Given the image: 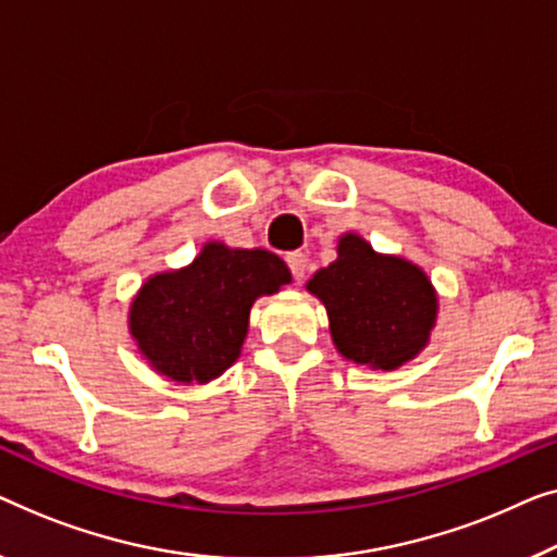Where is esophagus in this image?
Returning a JSON list of instances; mask_svg holds the SVG:
<instances>
[{"mask_svg": "<svg viewBox=\"0 0 557 557\" xmlns=\"http://www.w3.org/2000/svg\"><path fill=\"white\" fill-rule=\"evenodd\" d=\"M285 262H287V268L293 270V277L297 282H302L305 280V270H308V257H305L302 252H289L285 257Z\"/></svg>", "mask_w": 557, "mask_h": 557, "instance_id": "esophagus-1", "label": "esophagus"}]
</instances>
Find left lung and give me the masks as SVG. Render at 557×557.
Masks as SVG:
<instances>
[{"instance_id":"8db88e82","label":"left lung","mask_w":557,"mask_h":557,"mask_svg":"<svg viewBox=\"0 0 557 557\" xmlns=\"http://www.w3.org/2000/svg\"><path fill=\"white\" fill-rule=\"evenodd\" d=\"M325 305L331 338L343 358L373 371H396L432 341L438 295L419 264L381 255L356 232L341 234L338 257L308 280Z\"/></svg>"}]
</instances>
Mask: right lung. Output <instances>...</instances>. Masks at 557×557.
Returning <instances> with one entry per match:
<instances>
[{
	"instance_id": "add662e5",
	"label": "right lung",
	"mask_w": 557,
	"mask_h": 557,
	"mask_svg": "<svg viewBox=\"0 0 557 557\" xmlns=\"http://www.w3.org/2000/svg\"><path fill=\"white\" fill-rule=\"evenodd\" d=\"M293 282L287 264L268 249L207 242L178 270L148 277L128 308L138 354L174 383H209L242 354L257 297Z\"/></svg>"
}]
</instances>
